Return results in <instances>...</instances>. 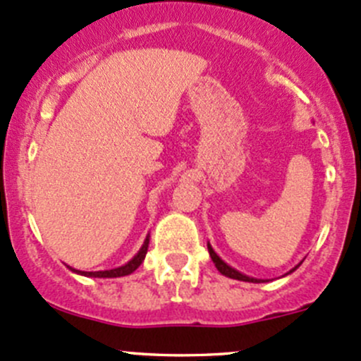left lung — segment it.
Returning <instances> with one entry per match:
<instances>
[{
  "mask_svg": "<svg viewBox=\"0 0 361 361\" xmlns=\"http://www.w3.org/2000/svg\"><path fill=\"white\" fill-rule=\"evenodd\" d=\"M208 251H210V257H212V259H213V263H215V267H216V269H219V272L226 275V277H231V279H238V281H246V282H259L258 279H251V277H246V275L239 274L238 270H234V269H232V267H228L227 263H224L222 259H220L219 257H216V253H215V251L212 250V246H210V244H208ZM293 270H296V269H293ZM293 270H290V272H293Z\"/></svg>",
  "mask_w": 361,
  "mask_h": 361,
  "instance_id": "left-lung-1",
  "label": "left lung"
}]
</instances>
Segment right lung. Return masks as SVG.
Segmentation results:
<instances>
[{
  "label": "right lung",
  "mask_w": 361,
  "mask_h": 361,
  "mask_svg": "<svg viewBox=\"0 0 361 361\" xmlns=\"http://www.w3.org/2000/svg\"><path fill=\"white\" fill-rule=\"evenodd\" d=\"M148 244H149V239L146 238V241H145V244H142L141 250H139V253L135 255V257L130 259L129 263L118 267V269L103 270V272H80V270H75V269H71V270H72V272H77L80 275H86V277H122V275H129V274H133L134 270L137 269V267L142 263V259H145L146 253H148Z\"/></svg>",
  "instance_id": "add662e5"
}]
</instances>
